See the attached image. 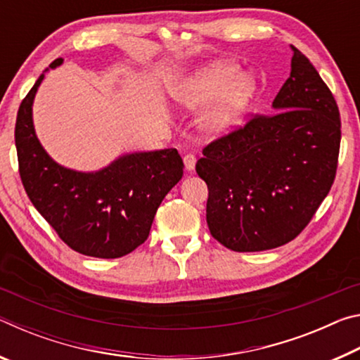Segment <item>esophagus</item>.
<instances>
[{"mask_svg": "<svg viewBox=\"0 0 360 360\" xmlns=\"http://www.w3.org/2000/svg\"><path fill=\"white\" fill-rule=\"evenodd\" d=\"M195 163H197V157H195L193 154L184 155V167H186L187 172H193Z\"/></svg>", "mask_w": 360, "mask_h": 360, "instance_id": "1", "label": "esophagus"}]
</instances>
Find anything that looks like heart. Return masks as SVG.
<instances>
[{"label": "heart", "mask_w": 360, "mask_h": 360, "mask_svg": "<svg viewBox=\"0 0 360 360\" xmlns=\"http://www.w3.org/2000/svg\"><path fill=\"white\" fill-rule=\"evenodd\" d=\"M257 92L252 75L231 62L216 60L187 72L168 85L172 100L182 109L206 106L198 115V129L208 138H221L241 124Z\"/></svg>", "instance_id": "obj_1"}]
</instances>
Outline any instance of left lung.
Segmentation results:
<instances>
[{"label": "left lung", "instance_id": "1", "mask_svg": "<svg viewBox=\"0 0 360 360\" xmlns=\"http://www.w3.org/2000/svg\"><path fill=\"white\" fill-rule=\"evenodd\" d=\"M292 51L275 112L206 146L195 165L208 186L211 235L231 251H266L294 240L337 173L338 106L309 60Z\"/></svg>", "mask_w": 360, "mask_h": 360}]
</instances>
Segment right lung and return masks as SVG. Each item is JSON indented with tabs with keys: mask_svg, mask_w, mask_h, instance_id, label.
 I'll use <instances>...</instances> for the list:
<instances>
[{
	"mask_svg": "<svg viewBox=\"0 0 360 360\" xmlns=\"http://www.w3.org/2000/svg\"><path fill=\"white\" fill-rule=\"evenodd\" d=\"M57 58L49 65L56 70ZM44 72L17 112L15 148L28 198L71 249L117 259L148 240L162 200L182 178L176 149L125 152L95 172H77L47 154L33 124V103Z\"/></svg>",
	"mask_w": 360,
	"mask_h": 360,
	"instance_id": "right-lung-1",
	"label": "right lung"
}]
</instances>
